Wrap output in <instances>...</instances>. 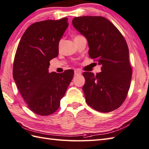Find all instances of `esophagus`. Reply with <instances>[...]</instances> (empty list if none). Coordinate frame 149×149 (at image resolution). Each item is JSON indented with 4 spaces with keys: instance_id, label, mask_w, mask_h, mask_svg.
Returning a JSON list of instances; mask_svg holds the SVG:
<instances>
[{
    "instance_id": "1",
    "label": "esophagus",
    "mask_w": 149,
    "mask_h": 149,
    "mask_svg": "<svg viewBox=\"0 0 149 149\" xmlns=\"http://www.w3.org/2000/svg\"><path fill=\"white\" fill-rule=\"evenodd\" d=\"M74 74L75 75H81V72L78 70H74Z\"/></svg>"
}]
</instances>
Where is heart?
I'll return each mask as SVG.
<instances>
[{"mask_svg":"<svg viewBox=\"0 0 149 149\" xmlns=\"http://www.w3.org/2000/svg\"><path fill=\"white\" fill-rule=\"evenodd\" d=\"M78 36H79V35H77V36H75V38H77V37H78ZM62 40H60V42H59V47H60V46H61V43H62Z\"/></svg>","mask_w":149,"mask_h":149,"instance_id":"1","label":"heart"}]
</instances>
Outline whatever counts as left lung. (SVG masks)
Here are the masks:
<instances>
[{"mask_svg":"<svg viewBox=\"0 0 149 149\" xmlns=\"http://www.w3.org/2000/svg\"><path fill=\"white\" fill-rule=\"evenodd\" d=\"M72 25L87 39L90 58L102 65V72L96 75L83 74L86 103L100 112L115 110L126 99L132 77L125 40L111 22L102 17H75Z\"/></svg>","mask_w":149,"mask_h":149,"instance_id":"left-lung-1","label":"left lung"}]
</instances>
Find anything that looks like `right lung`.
<instances>
[{
	"label": "right lung",
	"mask_w": 149,
	"mask_h": 149,
	"mask_svg": "<svg viewBox=\"0 0 149 149\" xmlns=\"http://www.w3.org/2000/svg\"><path fill=\"white\" fill-rule=\"evenodd\" d=\"M68 18L36 22L22 35L15 54L13 76L29 108L39 115L56 112L74 72L49 73L50 61L58 57L59 42Z\"/></svg>",
	"instance_id": "1"
}]
</instances>
